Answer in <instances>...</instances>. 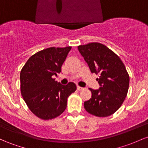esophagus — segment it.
Segmentation results:
<instances>
[{
  "mask_svg": "<svg viewBox=\"0 0 148 148\" xmlns=\"http://www.w3.org/2000/svg\"><path fill=\"white\" fill-rule=\"evenodd\" d=\"M83 89H84V88H82V87H81V86H77V90H83Z\"/></svg>",
  "mask_w": 148,
  "mask_h": 148,
  "instance_id": "34e87169",
  "label": "esophagus"
}]
</instances>
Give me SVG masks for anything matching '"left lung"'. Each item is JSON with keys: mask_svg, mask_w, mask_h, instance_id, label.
I'll list each match as a JSON object with an SVG mask.
<instances>
[{"mask_svg": "<svg viewBox=\"0 0 148 148\" xmlns=\"http://www.w3.org/2000/svg\"><path fill=\"white\" fill-rule=\"evenodd\" d=\"M78 50L92 73L99 74L100 88H89L92 95L84 102L88 113L105 117L117 111L124 103L129 86V76L119 57L100 43L79 45Z\"/></svg>", "mask_w": 148, "mask_h": 148, "instance_id": "obj_1", "label": "left lung"}]
</instances>
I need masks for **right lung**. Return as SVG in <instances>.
<instances>
[{
  "label": "right lung",
  "instance_id": "1",
  "mask_svg": "<svg viewBox=\"0 0 148 148\" xmlns=\"http://www.w3.org/2000/svg\"><path fill=\"white\" fill-rule=\"evenodd\" d=\"M71 47L46 48L29 58L20 72V89L32 112L41 119L60 116L65 110L67 98L77 90L74 83L62 85L53 79Z\"/></svg>",
  "mask_w": 148,
  "mask_h": 148
}]
</instances>
